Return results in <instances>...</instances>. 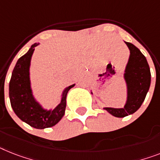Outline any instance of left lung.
<instances>
[{
	"label": "left lung",
	"mask_w": 160,
	"mask_h": 160,
	"mask_svg": "<svg viewBox=\"0 0 160 160\" xmlns=\"http://www.w3.org/2000/svg\"><path fill=\"white\" fill-rule=\"evenodd\" d=\"M130 50V57L124 78L128 86V101L124 108H104L117 118L132 114L142 105L150 86V70L145 55L130 42H126Z\"/></svg>",
	"instance_id": "obj_1"
}]
</instances>
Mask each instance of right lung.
I'll use <instances>...</instances> for the list:
<instances>
[{
	"label": "right lung",
	"mask_w": 160,
	"mask_h": 160,
	"mask_svg": "<svg viewBox=\"0 0 160 160\" xmlns=\"http://www.w3.org/2000/svg\"><path fill=\"white\" fill-rule=\"evenodd\" d=\"M39 43H35L29 51L18 59L12 72L9 85V95L14 112L22 121L32 128L44 129L55 126L64 116L66 108L67 93L75 84L65 88L60 103L53 110H45L34 100L30 88L29 66L34 49Z\"/></svg>",
	"instance_id": "1"
}]
</instances>
